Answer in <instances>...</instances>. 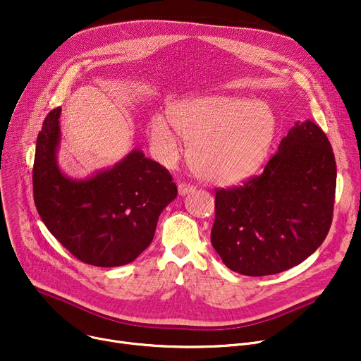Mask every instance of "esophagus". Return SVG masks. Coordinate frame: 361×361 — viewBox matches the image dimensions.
Wrapping results in <instances>:
<instances>
[{
    "instance_id": "obj_1",
    "label": "esophagus",
    "mask_w": 361,
    "mask_h": 361,
    "mask_svg": "<svg viewBox=\"0 0 361 361\" xmlns=\"http://www.w3.org/2000/svg\"><path fill=\"white\" fill-rule=\"evenodd\" d=\"M193 190H195V185H192V184H187V183H180L178 184V193L181 196H185L188 193H192Z\"/></svg>"
}]
</instances>
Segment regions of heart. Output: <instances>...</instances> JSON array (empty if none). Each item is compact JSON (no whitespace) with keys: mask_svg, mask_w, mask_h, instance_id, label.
I'll return each instance as SVG.
<instances>
[{"mask_svg":"<svg viewBox=\"0 0 361 361\" xmlns=\"http://www.w3.org/2000/svg\"><path fill=\"white\" fill-rule=\"evenodd\" d=\"M166 116L177 135L190 143L188 158L195 173L218 184H237L255 176L278 133L275 111L267 102L225 94L176 101ZM169 125L161 116L147 123L152 147L164 164L176 162L180 155L175 130Z\"/></svg>","mask_w":361,"mask_h":361,"instance_id":"obj_1","label":"heart"}]
</instances>
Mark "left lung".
<instances>
[{
    "mask_svg": "<svg viewBox=\"0 0 361 361\" xmlns=\"http://www.w3.org/2000/svg\"><path fill=\"white\" fill-rule=\"evenodd\" d=\"M335 187L326 135L310 120L297 121L260 176L215 190L214 249L226 268L247 276L300 264L328 235Z\"/></svg>",
    "mask_w": 361,
    "mask_h": 361,
    "instance_id": "8db88e82",
    "label": "left lung"
}]
</instances>
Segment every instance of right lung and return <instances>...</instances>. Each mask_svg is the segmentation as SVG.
Masks as SVG:
<instances>
[{
	"label": "right lung",
	"mask_w": 361,
	"mask_h": 361,
	"mask_svg": "<svg viewBox=\"0 0 361 361\" xmlns=\"http://www.w3.org/2000/svg\"><path fill=\"white\" fill-rule=\"evenodd\" d=\"M61 108L52 109L36 140L33 199L49 233L79 260L114 268L135 260L154 240L177 185L158 162L133 149L92 177H67L56 162Z\"/></svg>",
	"instance_id": "1"
}]
</instances>
